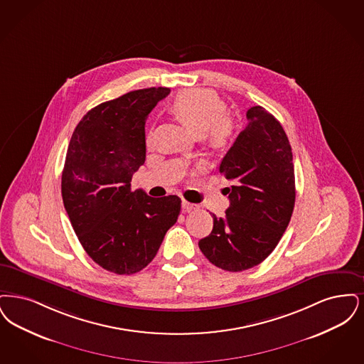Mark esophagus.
<instances>
[{
  "label": "esophagus",
  "mask_w": 364,
  "mask_h": 364,
  "mask_svg": "<svg viewBox=\"0 0 364 364\" xmlns=\"http://www.w3.org/2000/svg\"><path fill=\"white\" fill-rule=\"evenodd\" d=\"M182 208H183V210H186V212H191V210H196L198 205H196V204H191V203H188V201H182Z\"/></svg>",
  "instance_id": "1"
}]
</instances>
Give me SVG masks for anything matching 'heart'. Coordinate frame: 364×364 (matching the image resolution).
<instances>
[{
  "instance_id": "heart-1",
  "label": "heart",
  "mask_w": 364,
  "mask_h": 364,
  "mask_svg": "<svg viewBox=\"0 0 364 364\" xmlns=\"http://www.w3.org/2000/svg\"><path fill=\"white\" fill-rule=\"evenodd\" d=\"M171 110L194 134L203 136L213 149L225 148L234 139L235 127L227 117V105L213 91H183L175 97Z\"/></svg>"
}]
</instances>
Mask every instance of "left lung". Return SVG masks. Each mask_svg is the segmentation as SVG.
<instances>
[{
  "mask_svg": "<svg viewBox=\"0 0 364 364\" xmlns=\"http://www.w3.org/2000/svg\"><path fill=\"white\" fill-rule=\"evenodd\" d=\"M247 125L225 154L220 173L230 206L213 218V230L198 242L218 268L242 272L261 264L274 250L295 205L292 151L282 124L261 106L246 112Z\"/></svg>",
  "mask_w": 364,
  "mask_h": 364,
  "instance_id": "1",
  "label": "left lung"
}]
</instances>
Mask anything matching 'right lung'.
<instances>
[{
	"instance_id": "add662e5",
	"label": "right lung",
	"mask_w": 364,
	"mask_h": 364,
	"mask_svg": "<svg viewBox=\"0 0 364 364\" xmlns=\"http://www.w3.org/2000/svg\"><path fill=\"white\" fill-rule=\"evenodd\" d=\"M168 94L152 87L100 103L82 117L68 146L63 206L84 250L117 274L145 268L181 212L178 196L130 189L145 161V119Z\"/></svg>"
}]
</instances>
